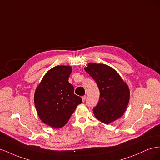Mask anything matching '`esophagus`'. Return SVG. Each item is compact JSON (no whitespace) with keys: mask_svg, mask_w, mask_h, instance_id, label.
<instances>
[{"mask_svg":"<svg viewBox=\"0 0 160 160\" xmlns=\"http://www.w3.org/2000/svg\"><path fill=\"white\" fill-rule=\"evenodd\" d=\"M86 97L85 95H84V96H82V100L83 102H84L85 100H86Z\"/></svg>","mask_w":160,"mask_h":160,"instance_id":"esophagus-1","label":"esophagus"}]
</instances>
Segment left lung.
<instances>
[{
    "instance_id": "8db88e82",
    "label": "left lung",
    "mask_w": 160,
    "mask_h": 160,
    "mask_svg": "<svg viewBox=\"0 0 160 160\" xmlns=\"http://www.w3.org/2000/svg\"><path fill=\"white\" fill-rule=\"evenodd\" d=\"M85 71L92 78L100 90L97 105L93 108L95 117L105 124L124 114L129 101V89L118 73L102 63H89Z\"/></svg>"
}]
</instances>
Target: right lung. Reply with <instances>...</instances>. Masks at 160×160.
Masks as SVG:
<instances>
[{
    "label": "right lung",
    "instance_id": "obj_1",
    "mask_svg": "<svg viewBox=\"0 0 160 160\" xmlns=\"http://www.w3.org/2000/svg\"><path fill=\"white\" fill-rule=\"evenodd\" d=\"M71 72L70 66L53 67L45 74L35 90L34 102L40 119L53 128L64 126L82 102L68 82Z\"/></svg>",
    "mask_w": 160,
    "mask_h": 160
}]
</instances>
